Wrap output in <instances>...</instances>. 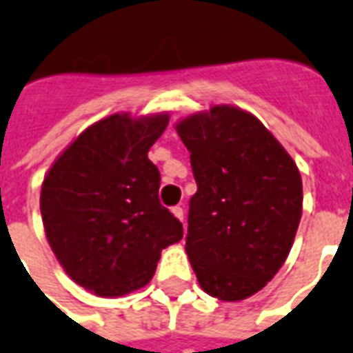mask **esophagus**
<instances>
[{"instance_id": "34e87169", "label": "esophagus", "mask_w": 353, "mask_h": 353, "mask_svg": "<svg viewBox=\"0 0 353 353\" xmlns=\"http://www.w3.org/2000/svg\"><path fill=\"white\" fill-rule=\"evenodd\" d=\"M172 212H174V216H176V219H179L183 222V207L179 205L172 207Z\"/></svg>"}]
</instances>
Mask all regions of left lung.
<instances>
[{"label": "left lung", "instance_id": "left-lung-1", "mask_svg": "<svg viewBox=\"0 0 353 353\" xmlns=\"http://www.w3.org/2000/svg\"><path fill=\"white\" fill-rule=\"evenodd\" d=\"M198 190L187 250L200 287L222 302L259 292L289 255L302 219L300 170L250 112L214 105L176 123Z\"/></svg>", "mask_w": 353, "mask_h": 353}]
</instances>
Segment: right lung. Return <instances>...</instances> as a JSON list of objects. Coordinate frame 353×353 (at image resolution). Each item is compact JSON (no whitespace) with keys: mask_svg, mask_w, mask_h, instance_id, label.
I'll return each mask as SVG.
<instances>
[{"mask_svg":"<svg viewBox=\"0 0 353 353\" xmlns=\"http://www.w3.org/2000/svg\"><path fill=\"white\" fill-rule=\"evenodd\" d=\"M168 114H111L92 123L51 165L42 183L46 236L64 272L96 296L141 289L161 252L183 239L159 201L161 174L148 159Z\"/></svg>","mask_w":353,"mask_h":353,"instance_id":"1","label":"right lung"}]
</instances>
